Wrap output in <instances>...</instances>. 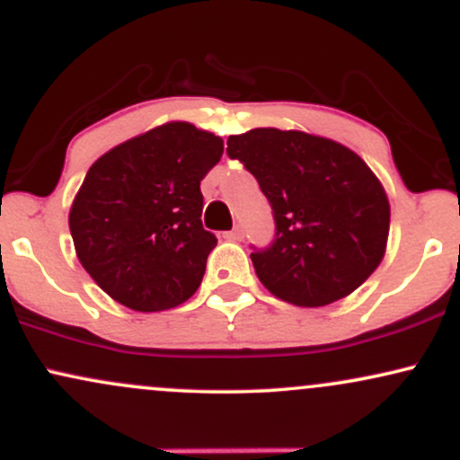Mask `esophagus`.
I'll list each match as a JSON object with an SVG mask.
<instances>
[{
	"label": "esophagus",
	"mask_w": 460,
	"mask_h": 460,
	"mask_svg": "<svg viewBox=\"0 0 460 460\" xmlns=\"http://www.w3.org/2000/svg\"><path fill=\"white\" fill-rule=\"evenodd\" d=\"M223 237H225V240H229V242H240L242 237H244V231H242V226H235V229L226 231Z\"/></svg>",
	"instance_id": "1"
}]
</instances>
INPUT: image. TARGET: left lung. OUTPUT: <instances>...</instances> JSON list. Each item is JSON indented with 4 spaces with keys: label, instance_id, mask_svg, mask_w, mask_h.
<instances>
[{
    "label": "left lung",
    "instance_id": "8db88e82",
    "mask_svg": "<svg viewBox=\"0 0 460 460\" xmlns=\"http://www.w3.org/2000/svg\"><path fill=\"white\" fill-rule=\"evenodd\" d=\"M270 200L277 235L251 252L268 292L296 307H324L352 294L383 261L389 199L355 151L296 129L257 128L229 136Z\"/></svg>",
    "mask_w": 460,
    "mask_h": 460
}]
</instances>
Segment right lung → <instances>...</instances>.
Segmentation results:
<instances>
[{"mask_svg":"<svg viewBox=\"0 0 460 460\" xmlns=\"http://www.w3.org/2000/svg\"><path fill=\"white\" fill-rule=\"evenodd\" d=\"M223 138L171 120L103 153L68 212L77 260L116 303L164 311L199 289L216 235L203 229L200 179Z\"/></svg>","mask_w":460,"mask_h":460,"instance_id":"right-lung-1","label":"right lung"}]
</instances>
